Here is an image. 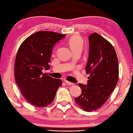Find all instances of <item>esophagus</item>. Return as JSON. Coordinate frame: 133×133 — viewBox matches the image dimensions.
Listing matches in <instances>:
<instances>
[{
  "instance_id": "1",
  "label": "esophagus",
  "mask_w": 133,
  "mask_h": 133,
  "mask_svg": "<svg viewBox=\"0 0 133 133\" xmlns=\"http://www.w3.org/2000/svg\"><path fill=\"white\" fill-rule=\"evenodd\" d=\"M64 82L66 83V84L68 85H74L73 83L70 82L68 81H67V80H64Z\"/></svg>"
}]
</instances>
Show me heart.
Instances as JSON below:
<instances>
[{
	"label": "heart",
	"mask_w": 133,
	"mask_h": 133,
	"mask_svg": "<svg viewBox=\"0 0 133 133\" xmlns=\"http://www.w3.org/2000/svg\"><path fill=\"white\" fill-rule=\"evenodd\" d=\"M69 44L72 52L77 50L81 51L84 42H83L82 39L79 36H74L69 39Z\"/></svg>",
	"instance_id": "1"
}]
</instances>
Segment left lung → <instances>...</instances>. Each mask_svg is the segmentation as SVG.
<instances>
[{"label":"left lung","instance_id":"1","mask_svg":"<svg viewBox=\"0 0 133 133\" xmlns=\"http://www.w3.org/2000/svg\"><path fill=\"white\" fill-rule=\"evenodd\" d=\"M89 52L85 67L87 85L79 84L82 93L75 101L85 111L100 108L115 89L118 81L119 65L114 46L107 40L94 33L89 36Z\"/></svg>","mask_w":133,"mask_h":133}]
</instances>
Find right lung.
<instances>
[{
	"mask_svg": "<svg viewBox=\"0 0 133 133\" xmlns=\"http://www.w3.org/2000/svg\"><path fill=\"white\" fill-rule=\"evenodd\" d=\"M66 35L40 31L26 38L17 52L14 65L15 79L25 99L37 107L52 102L62 85L60 79L42 72L50 68L54 46Z\"/></svg>",
	"mask_w": 133,
	"mask_h": 133,
	"instance_id": "right-lung-1",
	"label": "right lung"
}]
</instances>
